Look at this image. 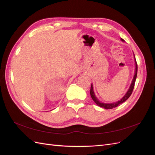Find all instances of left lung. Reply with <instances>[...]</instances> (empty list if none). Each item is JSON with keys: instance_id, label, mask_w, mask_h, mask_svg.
I'll return each mask as SVG.
<instances>
[{"instance_id": "1", "label": "left lung", "mask_w": 155, "mask_h": 155, "mask_svg": "<svg viewBox=\"0 0 155 155\" xmlns=\"http://www.w3.org/2000/svg\"><path fill=\"white\" fill-rule=\"evenodd\" d=\"M121 41L124 42L125 41L121 38ZM134 61H135V71H134V77L133 79L132 80V82H131L130 85L128 89L127 92L125 93V94L124 95V96L121 98V99L118 101H116L114 103H111V104H105V103H103L101 101H100L99 100L97 99L96 97V95H95V93L94 91V89H93V85H92V83L91 84V91H90V94H91V96L92 99L93 100V101H94L96 105L100 106L102 108H104V109H113L114 107H118L119 105L123 104L124 101H125L127 100L128 99V98L130 97V96L131 95V94L133 92V88L134 87V83H135V81H136V79H137V71H138V67H137V61H136L135 57H134Z\"/></svg>"}]
</instances>
